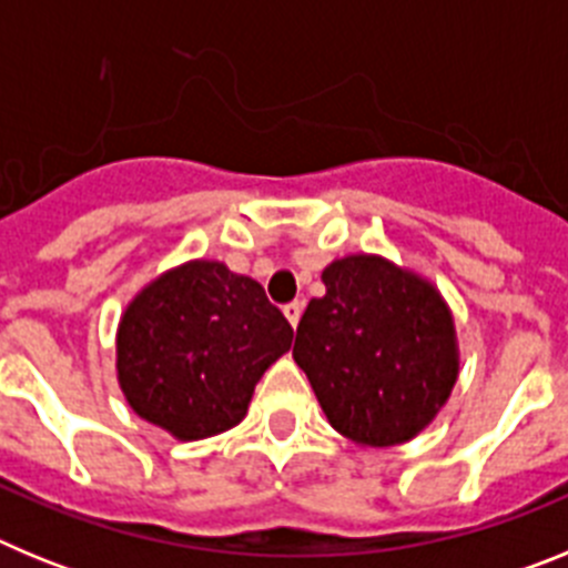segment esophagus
I'll use <instances>...</instances> for the list:
<instances>
[{
	"label": "esophagus",
	"instance_id": "34e87169",
	"mask_svg": "<svg viewBox=\"0 0 568 568\" xmlns=\"http://www.w3.org/2000/svg\"><path fill=\"white\" fill-rule=\"evenodd\" d=\"M301 313H304V301H290V304H284V315H287V321L293 327H298Z\"/></svg>",
	"mask_w": 568,
	"mask_h": 568
}]
</instances>
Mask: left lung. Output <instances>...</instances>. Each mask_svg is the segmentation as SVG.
Returning a JSON list of instances; mask_svg holds the SVG:
<instances>
[{
	"mask_svg": "<svg viewBox=\"0 0 568 568\" xmlns=\"http://www.w3.org/2000/svg\"><path fill=\"white\" fill-rule=\"evenodd\" d=\"M298 321L293 358L321 409L358 446L406 444L458 381L455 318L433 281L384 255L335 258Z\"/></svg>",
	"mask_w": 568,
	"mask_h": 568,
	"instance_id": "left-lung-1",
	"label": "left lung"
}]
</instances>
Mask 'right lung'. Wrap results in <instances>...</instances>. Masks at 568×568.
<instances>
[{
    "label": "right lung",
    "instance_id": "obj_1",
    "mask_svg": "<svg viewBox=\"0 0 568 568\" xmlns=\"http://www.w3.org/2000/svg\"><path fill=\"white\" fill-rule=\"evenodd\" d=\"M293 344L258 281L195 258L135 295L115 329V375L130 409L175 440L227 433L255 384Z\"/></svg>",
    "mask_w": 568,
    "mask_h": 568
}]
</instances>
